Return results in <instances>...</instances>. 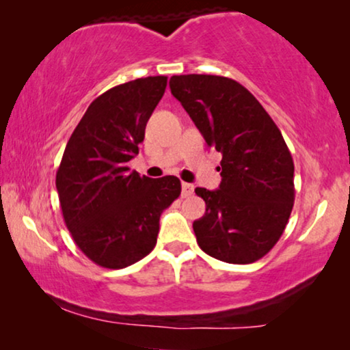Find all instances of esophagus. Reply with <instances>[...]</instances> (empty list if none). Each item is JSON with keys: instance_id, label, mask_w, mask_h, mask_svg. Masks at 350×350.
Returning a JSON list of instances; mask_svg holds the SVG:
<instances>
[{"instance_id": "obj_1", "label": "esophagus", "mask_w": 350, "mask_h": 350, "mask_svg": "<svg viewBox=\"0 0 350 350\" xmlns=\"http://www.w3.org/2000/svg\"><path fill=\"white\" fill-rule=\"evenodd\" d=\"M194 193V186L189 183H181V198H189Z\"/></svg>"}]
</instances>
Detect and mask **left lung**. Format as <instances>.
Masks as SVG:
<instances>
[{"label": "left lung", "mask_w": 350, "mask_h": 350, "mask_svg": "<svg viewBox=\"0 0 350 350\" xmlns=\"http://www.w3.org/2000/svg\"><path fill=\"white\" fill-rule=\"evenodd\" d=\"M208 146L221 152V183L196 188L205 215L193 229L207 255L250 265L271 252L288 223L295 202V165L279 127L237 81L213 75L170 78Z\"/></svg>", "instance_id": "1"}]
</instances>
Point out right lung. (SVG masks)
<instances>
[{"mask_svg":"<svg viewBox=\"0 0 350 350\" xmlns=\"http://www.w3.org/2000/svg\"><path fill=\"white\" fill-rule=\"evenodd\" d=\"M167 76L119 84L89 105L71 133L55 186L66 228L95 265L122 269L156 245L161 213L181 193L174 175L140 176L127 162L165 92Z\"/></svg>","mask_w":350,"mask_h":350,"instance_id":"right-lung-1","label":"right lung"}]
</instances>
